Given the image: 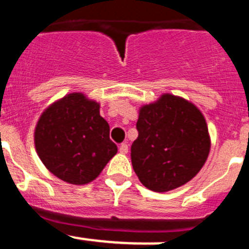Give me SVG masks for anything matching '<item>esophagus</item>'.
I'll return each mask as SVG.
<instances>
[{
  "mask_svg": "<svg viewBox=\"0 0 249 249\" xmlns=\"http://www.w3.org/2000/svg\"><path fill=\"white\" fill-rule=\"evenodd\" d=\"M127 151H129V147H127L126 143H122L119 147V152L123 154H126Z\"/></svg>",
  "mask_w": 249,
  "mask_h": 249,
  "instance_id": "1",
  "label": "esophagus"
}]
</instances>
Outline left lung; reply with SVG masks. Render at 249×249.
Masks as SVG:
<instances>
[{"instance_id": "left-lung-1", "label": "left lung", "mask_w": 249, "mask_h": 249, "mask_svg": "<svg viewBox=\"0 0 249 249\" xmlns=\"http://www.w3.org/2000/svg\"><path fill=\"white\" fill-rule=\"evenodd\" d=\"M132 168L142 185L168 192L195 178L208 158L211 136L204 115L192 102L163 93L139 110Z\"/></svg>"}]
</instances>
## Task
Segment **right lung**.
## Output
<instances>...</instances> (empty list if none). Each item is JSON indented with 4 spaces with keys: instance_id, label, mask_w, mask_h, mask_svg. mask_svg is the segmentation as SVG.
Instances as JSON below:
<instances>
[{
    "instance_id": "1",
    "label": "right lung",
    "mask_w": 249,
    "mask_h": 249,
    "mask_svg": "<svg viewBox=\"0 0 249 249\" xmlns=\"http://www.w3.org/2000/svg\"><path fill=\"white\" fill-rule=\"evenodd\" d=\"M34 142L43 165L71 185L95 180L118 152L100 103L83 92L68 93L43 110Z\"/></svg>"
}]
</instances>
